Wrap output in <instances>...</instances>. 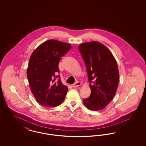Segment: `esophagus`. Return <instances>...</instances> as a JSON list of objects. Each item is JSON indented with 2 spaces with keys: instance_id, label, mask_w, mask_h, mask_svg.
<instances>
[{
  "instance_id": "obj_1",
  "label": "esophagus",
  "mask_w": 146,
  "mask_h": 146,
  "mask_svg": "<svg viewBox=\"0 0 146 146\" xmlns=\"http://www.w3.org/2000/svg\"><path fill=\"white\" fill-rule=\"evenodd\" d=\"M82 85V83L79 82H76V83L73 84V87H78Z\"/></svg>"
}]
</instances>
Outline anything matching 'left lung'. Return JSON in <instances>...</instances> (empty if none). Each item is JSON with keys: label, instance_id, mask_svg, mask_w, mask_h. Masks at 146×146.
<instances>
[{"label": "left lung", "instance_id": "obj_1", "mask_svg": "<svg viewBox=\"0 0 146 146\" xmlns=\"http://www.w3.org/2000/svg\"><path fill=\"white\" fill-rule=\"evenodd\" d=\"M78 49L86 67L91 90L84 104L91 110H101L111 101L117 90V63L109 49L99 42L83 43Z\"/></svg>", "mask_w": 146, "mask_h": 146}]
</instances>
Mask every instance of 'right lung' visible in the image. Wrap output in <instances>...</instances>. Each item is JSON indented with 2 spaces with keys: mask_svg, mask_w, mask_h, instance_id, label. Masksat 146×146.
<instances>
[{
  "mask_svg": "<svg viewBox=\"0 0 146 146\" xmlns=\"http://www.w3.org/2000/svg\"><path fill=\"white\" fill-rule=\"evenodd\" d=\"M72 48L70 44L54 39L42 43L31 56L27 76L31 90L38 103L55 107L63 102L68 88L63 85L58 63Z\"/></svg>",
  "mask_w": 146,
  "mask_h": 146,
  "instance_id": "obj_1",
  "label": "right lung"
}]
</instances>
